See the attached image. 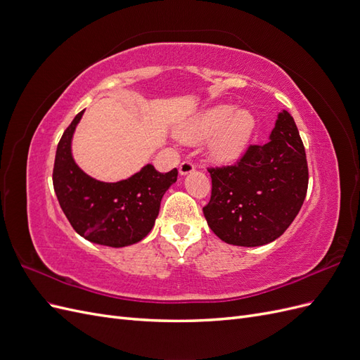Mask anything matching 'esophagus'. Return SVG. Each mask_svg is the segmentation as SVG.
Instances as JSON below:
<instances>
[{
  "label": "esophagus",
  "mask_w": 360,
  "mask_h": 360,
  "mask_svg": "<svg viewBox=\"0 0 360 360\" xmlns=\"http://www.w3.org/2000/svg\"><path fill=\"white\" fill-rule=\"evenodd\" d=\"M193 171H195L193 162H191V160H184V162H181V163H180V168H179L180 176H186V174H191V172H193Z\"/></svg>",
  "instance_id": "1"
}]
</instances>
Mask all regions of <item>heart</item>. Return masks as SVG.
I'll list each match as a JSON object with an SVG mask.
<instances>
[{
  "label": "heart",
  "mask_w": 360,
  "mask_h": 360,
  "mask_svg": "<svg viewBox=\"0 0 360 360\" xmlns=\"http://www.w3.org/2000/svg\"><path fill=\"white\" fill-rule=\"evenodd\" d=\"M255 129L252 112L233 105L207 108L180 126L177 138L184 144H198L210 139L209 155L221 163H230L242 156Z\"/></svg>",
  "instance_id": "b5f03b06"
}]
</instances>
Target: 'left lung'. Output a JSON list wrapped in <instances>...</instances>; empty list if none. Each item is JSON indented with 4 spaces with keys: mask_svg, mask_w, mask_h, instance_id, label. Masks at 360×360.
I'll list each match as a JSON object with an SVG mask.
<instances>
[{
    "mask_svg": "<svg viewBox=\"0 0 360 360\" xmlns=\"http://www.w3.org/2000/svg\"><path fill=\"white\" fill-rule=\"evenodd\" d=\"M212 197L202 212L210 230L234 246L276 240L297 216L308 191L307 153L294 118L278 114L263 146H249L236 165L209 168Z\"/></svg>",
    "mask_w": 360,
    "mask_h": 360,
    "instance_id": "8db88e82",
    "label": "left lung"
}]
</instances>
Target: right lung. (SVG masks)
<instances>
[{
  "mask_svg": "<svg viewBox=\"0 0 360 360\" xmlns=\"http://www.w3.org/2000/svg\"><path fill=\"white\" fill-rule=\"evenodd\" d=\"M84 111L73 118L60 139L52 181L61 209L73 230L97 245L123 248L143 240L155 226L160 201L177 168L162 174L147 163L132 177L117 183L85 174L72 156V139Z\"/></svg>",
  "mask_w": 360,
  "mask_h": 360,
  "instance_id": "add662e5",
  "label": "right lung"
}]
</instances>
